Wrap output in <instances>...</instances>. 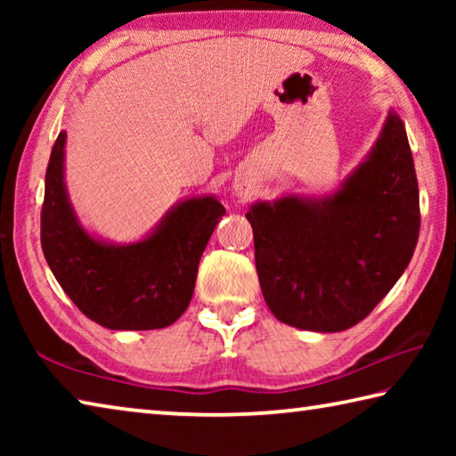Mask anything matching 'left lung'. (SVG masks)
I'll return each mask as SVG.
<instances>
[{
  "label": "left lung",
  "mask_w": 456,
  "mask_h": 456,
  "mask_svg": "<svg viewBox=\"0 0 456 456\" xmlns=\"http://www.w3.org/2000/svg\"><path fill=\"white\" fill-rule=\"evenodd\" d=\"M265 304L310 331L356 326L412 259L420 231L419 181L398 114L344 187L326 199L283 197L245 213Z\"/></svg>",
  "instance_id": "8db88e82"
}]
</instances>
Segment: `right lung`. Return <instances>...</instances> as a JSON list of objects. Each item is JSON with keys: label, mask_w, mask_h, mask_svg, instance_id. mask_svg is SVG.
<instances>
[{"label": "right lung", "mask_w": 456, "mask_h": 456, "mask_svg": "<svg viewBox=\"0 0 456 456\" xmlns=\"http://www.w3.org/2000/svg\"><path fill=\"white\" fill-rule=\"evenodd\" d=\"M64 144H53L42 205V251L76 307L108 330H159L189 307L199 259L225 215L217 199L176 205L152 235L108 245L80 227L64 187Z\"/></svg>", "instance_id": "1"}]
</instances>
